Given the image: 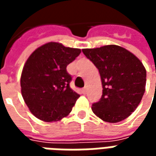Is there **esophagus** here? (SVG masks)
<instances>
[{
	"label": "esophagus",
	"mask_w": 156,
	"mask_h": 156,
	"mask_svg": "<svg viewBox=\"0 0 156 156\" xmlns=\"http://www.w3.org/2000/svg\"><path fill=\"white\" fill-rule=\"evenodd\" d=\"M87 88H83V89H82V93H83V94H87Z\"/></svg>",
	"instance_id": "obj_1"
}]
</instances>
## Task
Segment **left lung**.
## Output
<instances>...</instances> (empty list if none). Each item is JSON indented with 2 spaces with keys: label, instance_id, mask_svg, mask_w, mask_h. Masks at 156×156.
I'll use <instances>...</instances> for the list:
<instances>
[{
  "label": "left lung",
  "instance_id": "1",
  "mask_svg": "<svg viewBox=\"0 0 156 156\" xmlns=\"http://www.w3.org/2000/svg\"><path fill=\"white\" fill-rule=\"evenodd\" d=\"M82 51L98 68L101 78L103 94L92 105L94 114L108 123L125 119L136 109L145 91L146 70L143 63L117 45Z\"/></svg>",
  "mask_w": 156,
  "mask_h": 156
}]
</instances>
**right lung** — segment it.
Returning a JSON list of instances; mask_svg holds the SVG:
<instances>
[{
    "instance_id": "obj_1",
    "label": "right lung",
    "mask_w": 156,
    "mask_h": 156,
    "mask_svg": "<svg viewBox=\"0 0 156 156\" xmlns=\"http://www.w3.org/2000/svg\"><path fill=\"white\" fill-rule=\"evenodd\" d=\"M81 49L48 42L30 55L22 69V98L32 115L45 122L61 120L72 111L79 94L69 86L67 66Z\"/></svg>"
}]
</instances>
